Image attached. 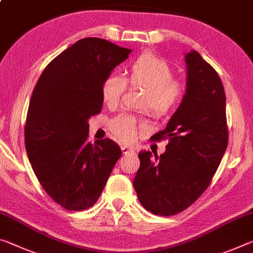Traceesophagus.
I'll list each match as a JSON object with an SVG mask.
<instances>
[{
    "instance_id": "obj_1",
    "label": "esophagus",
    "mask_w": 253,
    "mask_h": 253,
    "mask_svg": "<svg viewBox=\"0 0 253 253\" xmlns=\"http://www.w3.org/2000/svg\"><path fill=\"white\" fill-rule=\"evenodd\" d=\"M120 148H122L123 154H129V153H134V152H135L134 148H133V147H129V146L123 145Z\"/></svg>"
}]
</instances>
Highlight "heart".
I'll return each mask as SVG.
<instances>
[{"mask_svg": "<svg viewBox=\"0 0 253 253\" xmlns=\"http://www.w3.org/2000/svg\"><path fill=\"white\" fill-rule=\"evenodd\" d=\"M174 78L169 64L147 51L130 64L125 79L114 74L107 76L102 82L101 97L107 107L115 108L125 94L128 83L144 90L138 108L146 109L151 117L161 119L177 107L184 93L183 85ZM141 127V120L133 115H120L109 124L111 133L123 142L133 141Z\"/></svg>", "mask_w": 253, "mask_h": 253, "instance_id": "obj_1", "label": "heart"}]
</instances>
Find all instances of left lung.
Returning <instances> with one entry per match:
<instances>
[{
    "label": "left lung",
    "mask_w": 253,
    "mask_h": 253,
    "mask_svg": "<svg viewBox=\"0 0 253 253\" xmlns=\"http://www.w3.org/2000/svg\"><path fill=\"white\" fill-rule=\"evenodd\" d=\"M187 89L167 127L152 141L168 139L163 154L141 151L134 179L139 203L159 216L175 215L211 184L228 143L225 92L219 76L199 53L186 55Z\"/></svg>",
    "instance_id": "left-lung-1"
}]
</instances>
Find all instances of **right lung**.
<instances>
[{
  "instance_id": "right-lung-1",
  "label": "right lung",
  "mask_w": 253,
  "mask_h": 253,
  "mask_svg": "<svg viewBox=\"0 0 253 253\" xmlns=\"http://www.w3.org/2000/svg\"><path fill=\"white\" fill-rule=\"evenodd\" d=\"M130 51L101 38L79 40L48 64L31 94L28 159L46 194L67 211L93 206L122 156L109 138L87 142V120L101 112L103 80Z\"/></svg>"
}]
</instances>
